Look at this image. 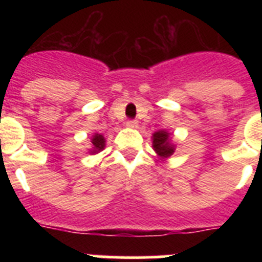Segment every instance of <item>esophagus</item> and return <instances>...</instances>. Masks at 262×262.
<instances>
[{"label": "esophagus", "mask_w": 262, "mask_h": 262, "mask_svg": "<svg viewBox=\"0 0 262 262\" xmlns=\"http://www.w3.org/2000/svg\"><path fill=\"white\" fill-rule=\"evenodd\" d=\"M127 126L131 127V128H135V127H138V122L134 119H129L128 122H127Z\"/></svg>", "instance_id": "esophagus-1"}]
</instances>
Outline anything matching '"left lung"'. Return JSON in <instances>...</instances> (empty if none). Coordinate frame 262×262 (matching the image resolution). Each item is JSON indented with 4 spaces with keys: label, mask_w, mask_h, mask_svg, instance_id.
<instances>
[{
    "label": "left lung",
    "mask_w": 262,
    "mask_h": 262,
    "mask_svg": "<svg viewBox=\"0 0 262 262\" xmlns=\"http://www.w3.org/2000/svg\"><path fill=\"white\" fill-rule=\"evenodd\" d=\"M169 136L170 135H169V133H166L165 129H160V131H157V133L152 135L154 149L161 159H168L174 152V145L170 143Z\"/></svg>",
    "instance_id": "left-lung-1"
}]
</instances>
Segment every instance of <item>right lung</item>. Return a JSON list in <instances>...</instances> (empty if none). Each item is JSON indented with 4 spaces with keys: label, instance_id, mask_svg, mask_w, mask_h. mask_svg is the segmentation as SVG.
I'll list each match as a JSON object with an SVG mask.
<instances>
[{
    "label": "right lung",
    "instance_id": "obj_1",
    "mask_svg": "<svg viewBox=\"0 0 262 262\" xmlns=\"http://www.w3.org/2000/svg\"><path fill=\"white\" fill-rule=\"evenodd\" d=\"M105 138L103 135H99V134H94L93 138H92V149H90V154H98L105 148Z\"/></svg>",
    "mask_w": 262,
    "mask_h": 262
}]
</instances>
